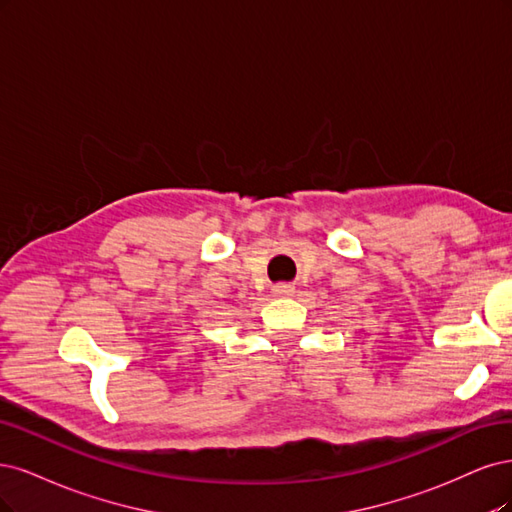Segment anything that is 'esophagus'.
Wrapping results in <instances>:
<instances>
[{
    "mask_svg": "<svg viewBox=\"0 0 512 512\" xmlns=\"http://www.w3.org/2000/svg\"><path fill=\"white\" fill-rule=\"evenodd\" d=\"M293 291H295V287L289 283H278L272 287V293L278 295V298H287V295H293Z\"/></svg>",
    "mask_w": 512,
    "mask_h": 512,
    "instance_id": "34e87169",
    "label": "esophagus"
}]
</instances>
